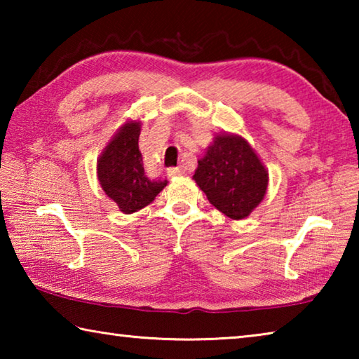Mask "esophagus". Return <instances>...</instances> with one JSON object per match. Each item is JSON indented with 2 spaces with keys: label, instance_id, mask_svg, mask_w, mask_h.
<instances>
[{
  "label": "esophagus",
  "instance_id": "esophagus-1",
  "mask_svg": "<svg viewBox=\"0 0 359 359\" xmlns=\"http://www.w3.org/2000/svg\"><path fill=\"white\" fill-rule=\"evenodd\" d=\"M168 174L171 175V177H177V175L185 174V168H184V166H175V168H169V169H168Z\"/></svg>",
  "mask_w": 359,
  "mask_h": 359
}]
</instances>
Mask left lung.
Returning a JSON list of instances; mask_svg holds the SVG:
<instances>
[{
    "instance_id": "left-lung-1",
    "label": "left lung",
    "mask_w": 359,
    "mask_h": 359,
    "mask_svg": "<svg viewBox=\"0 0 359 359\" xmlns=\"http://www.w3.org/2000/svg\"><path fill=\"white\" fill-rule=\"evenodd\" d=\"M193 180L215 209L242 220L264 199L269 172L247 139L218 133L198 160Z\"/></svg>"
}]
</instances>
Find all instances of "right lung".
I'll return each mask as SVG.
<instances>
[{
  "label": "right lung",
  "mask_w": 359,
  "mask_h": 359,
  "mask_svg": "<svg viewBox=\"0 0 359 359\" xmlns=\"http://www.w3.org/2000/svg\"><path fill=\"white\" fill-rule=\"evenodd\" d=\"M141 121L126 120L107 142L96 161V175L106 196L123 214L141 210L154 201L168 180H150L139 150Z\"/></svg>",
  "instance_id": "1"
}]
</instances>
